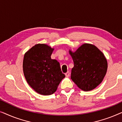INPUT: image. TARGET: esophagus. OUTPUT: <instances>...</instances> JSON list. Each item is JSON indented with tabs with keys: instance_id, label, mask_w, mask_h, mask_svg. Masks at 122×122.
Masks as SVG:
<instances>
[{
	"instance_id": "1",
	"label": "esophagus",
	"mask_w": 122,
	"mask_h": 122,
	"mask_svg": "<svg viewBox=\"0 0 122 122\" xmlns=\"http://www.w3.org/2000/svg\"><path fill=\"white\" fill-rule=\"evenodd\" d=\"M65 75H66V77H68V76H70V72L69 71H67L66 73H65Z\"/></svg>"
}]
</instances>
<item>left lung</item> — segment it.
Returning <instances> with one entry per match:
<instances>
[{
  "label": "left lung",
  "instance_id": "obj_1",
  "mask_svg": "<svg viewBox=\"0 0 122 122\" xmlns=\"http://www.w3.org/2000/svg\"><path fill=\"white\" fill-rule=\"evenodd\" d=\"M69 54L74 61L71 69V79L80 89L90 91L103 81L108 63L104 55L94 45L85 43Z\"/></svg>",
  "mask_w": 122,
  "mask_h": 122
}]
</instances>
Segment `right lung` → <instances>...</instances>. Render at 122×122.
Instances as JSON below:
<instances>
[{"mask_svg":"<svg viewBox=\"0 0 122 122\" xmlns=\"http://www.w3.org/2000/svg\"><path fill=\"white\" fill-rule=\"evenodd\" d=\"M54 48L45 44H38L25 53L23 73L28 84L36 92L48 96L54 93L65 75L60 64L51 59Z\"/></svg>","mask_w":122,"mask_h":122,"instance_id":"right-lung-1","label":"right lung"}]
</instances>
